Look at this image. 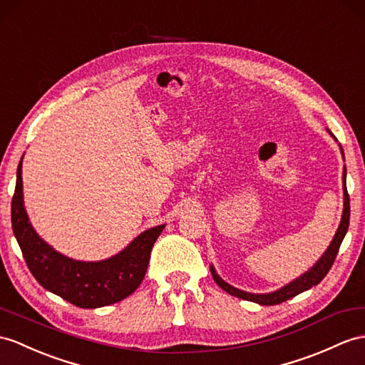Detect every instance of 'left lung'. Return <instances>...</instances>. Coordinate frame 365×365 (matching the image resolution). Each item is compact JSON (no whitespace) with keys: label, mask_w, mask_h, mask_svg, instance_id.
Returning a JSON list of instances; mask_svg holds the SVG:
<instances>
[{"label":"left lung","mask_w":365,"mask_h":365,"mask_svg":"<svg viewBox=\"0 0 365 365\" xmlns=\"http://www.w3.org/2000/svg\"><path fill=\"white\" fill-rule=\"evenodd\" d=\"M328 133H330V135L334 138V135L330 130H328ZM341 152H342V148H341ZM342 155H344V152H342ZM342 181H344V212H342L341 225H339V227H337V232L333 238V242L330 243V246H328V250L324 252L321 259L317 260V263L313 266V268L307 271L305 274H302L299 279L292 280L291 283H288V285H285L277 291L268 292V294H252V292H246V291L230 287L229 283H226L223 279L220 277L217 271L213 269V266H210L212 277L218 283V287L221 289H225L226 292H229L230 296H235L238 299L255 302V304H260V305H279V304H282V302L294 297V296L300 294V292L316 287L317 283H321V280L328 274V271L331 269L336 255H337V252H339V246H341L346 230H349V225H350V197H349V192H346V185H345V167H344Z\"/></svg>","instance_id":"8db88e82"}]
</instances>
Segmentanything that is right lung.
<instances>
[{
    "mask_svg": "<svg viewBox=\"0 0 365 365\" xmlns=\"http://www.w3.org/2000/svg\"><path fill=\"white\" fill-rule=\"evenodd\" d=\"M21 163L12 197V229L29 271L40 285L78 308L115 304L136 291L144 279L150 252L164 225L144 230L125 250L101 262L73 260L41 240L29 223L23 202Z\"/></svg>",
    "mask_w": 365,
    "mask_h": 365,
    "instance_id": "1",
    "label": "right lung"
}]
</instances>
